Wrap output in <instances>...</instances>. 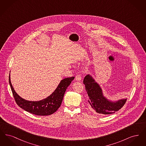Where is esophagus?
<instances>
[{
    "label": "esophagus",
    "mask_w": 146,
    "mask_h": 146,
    "mask_svg": "<svg viewBox=\"0 0 146 146\" xmlns=\"http://www.w3.org/2000/svg\"><path fill=\"white\" fill-rule=\"evenodd\" d=\"M82 79V76L80 74H78L76 76V81H80Z\"/></svg>",
    "instance_id": "obj_1"
}]
</instances>
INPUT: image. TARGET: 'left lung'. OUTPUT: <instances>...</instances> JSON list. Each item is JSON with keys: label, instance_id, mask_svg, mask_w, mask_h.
Segmentation results:
<instances>
[{"label": "left lung", "instance_id": "1", "mask_svg": "<svg viewBox=\"0 0 146 146\" xmlns=\"http://www.w3.org/2000/svg\"><path fill=\"white\" fill-rule=\"evenodd\" d=\"M83 82L89 96V106L91 110L98 113L103 114L114 113L121 109L126 101V98L112 101L104 96L101 85L90 74L85 76Z\"/></svg>", "mask_w": 146, "mask_h": 146}]
</instances>
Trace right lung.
Here are the masks:
<instances>
[{
  "mask_svg": "<svg viewBox=\"0 0 146 146\" xmlns=\"http://www.w3.org/2000/svg\"><path fill=\"white\" fill-rule=\"evenodd\" d=\"M74 77L66 78L61 80L54 91L48 97L37 101L26 100L20 97L14 90L11 83L10 73L9 84L14 98L17 105L26 111L37 115H49L55 113L61 106L64 94Z\"/></svg>",
  "mask_w": 146,
  "mask_h": 146,
  "instance_id": "right-lung-1",
  "label": "right lung"
}]
</instances>
